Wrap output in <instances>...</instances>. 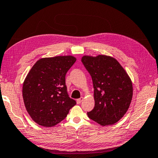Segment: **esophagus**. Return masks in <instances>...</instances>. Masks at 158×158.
I'll return each mask as SVG.
<instances>
[{"label": "esophagus", "mask_w": 158, "mask_h": 158, "mask_svg": "<svg viewBox=\"0 0 158 158\" xmlns=\"http://www.w3.org/2000/svg\"><path fill=\"white\" fill-rule=\"evenodd\" d=\"M82 100H83V98H81L78 99H77L76 102H77V104H81V103L82 102Z\"/></svg>", "instance_id": "1"}]
</instances>
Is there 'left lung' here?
Masks as SVG:
<instances>
[{"label":"left lung","mask_w":158,"mask_h":158,"mask_svg":"<svg viewBox=\"0 0 158 158\" xmlns=\"http://www.w3.org/2000/svg\"><path fill=\"white\" fill-rule=\"evenodd\" d=\"M81 60L92 77L94 107L87 116L101 126L114 124L127 113L133 97L127 72L110 56L85 55Z\"/></svg>","instance_id":"8db88e82"}]
</instances>
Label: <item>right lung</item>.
Returning <instances> with one entry per match:
<instances>
[{"label": "right lung", "instance_id": "1", "mask_svg": "<svg viewBox=\"0 0 158 158\" xmlns=\"http://www.w3.org/2000/svg\"><path fill=\"white\" fill-rule=\"evenodd\" d=\"M76 61V58L70 55L42 58L27 75L23 86L24 104L37 124L54 127L76 105L65 85V74Z\"/></svg>", "mask_w": 158, "mask_h": 158}]
</instances>
